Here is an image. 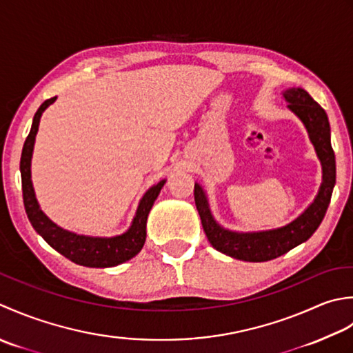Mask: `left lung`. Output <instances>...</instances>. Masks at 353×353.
I'll list each match as a JSON object with an SVG mask.
<instances>
[{
  "label": "left lung",
  "mask_w": 353,
  "mask_h": 353,
  "mask_svg": "<svg viewBox=\"0 0 353 353\" xmlns=\"http://www.w3.org/2000/svg\"><path fill=\"white\" fill-rule=\"evenodd\" d=\"M288 108L305 125L309 140L321 163V185L317 196L306 210L279 228L261 232H233L213 218L205 190L195 183V204L201 224L213 248L245 262H267L306 242L321 224L335 185V154L330 145V126L323 108L303 88H288L283 92Z\"/></svg>",
  "instance_id": "8db88e82"
}]
</instances>
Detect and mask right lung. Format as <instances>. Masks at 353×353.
Wrapping results in <instances>:
<instances>
[{
	"instance_id": "1",
	"label": "right lung",
	"mask_w": 353,
	"mask_h": 353,
	"mask_svg": "<svg viewBox=\"0 0 353 353\" xmlns=\"http://www.w3.org/2000/svg\"><path fill=\"white\" fill-rule=\"evenodd\" d=\"M56 97L46 100L39 106L33 117V123L30 134L26 139L23 154H21V181H23V198L24 207L28 221L36 230V233L44 237V241L50 247L54 248L57 253L65 256L71 262L82 267L90 268H108L116 267L123 263L129 259H132L141 251L146 241V222L148 214L152 208L155 199L160 195L163 185L166 184V179H161L160 183L149 187L145 195L140 199L137 207L135 216L131 225L125 233L117 236H86L77 234L59 227L50 219L47 214L41 210L38 199L34 195L33 183H32V157L36 134L39 129V121L47 108L54 103Z\"/></svg>"
}]
</instances>
